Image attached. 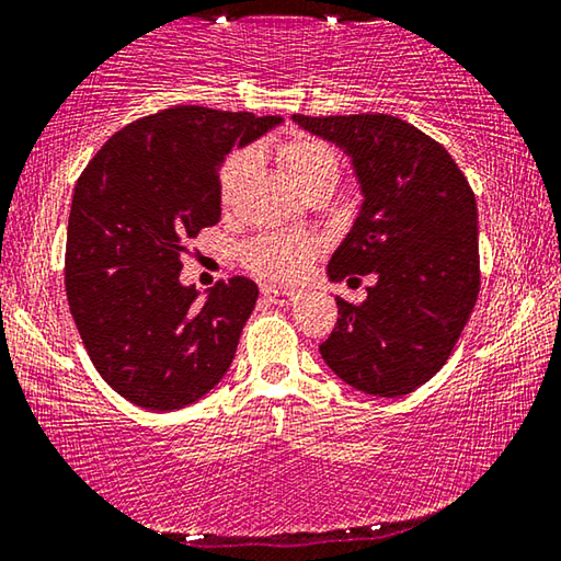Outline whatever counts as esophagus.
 I'll return each instance as SVG.
<instances>
[{
    "label": "esophagus",
    "instance_id": "esophagus-1",
    "mask_svg": "<svg viewBox=\"0 0 561 561\" xmlns=\"http://www.w3.org/2000/svg\"><path fill=\"white\" fill-rule=\"evenodd\" d=\"M264 297L270 305L274 307H291L299 299V291L295 289H277V287H266Z\"/></svg>",
    "mask_w": 561,
    "mask_h": 561
}]
</instances>
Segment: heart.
<instances>
[{
  "label": "heart",
  "instance_id": "b5f03b06",
  "mask_svg": "<svg viewBox=\"0 0 561 561\" xmlns=\"http://www.w3.org/2000/svg\"><path fill=\"white\" fill-rule=\"evenodd\" d=\"M282 159L291 180L305 194L317 190H334L342 176L340 154L327 141L309 135H287L277 145ZM254 167L252 149H234L219 169V197L232 202L242 190L249 172ZM319 242L305 234H262L244 247V264L254 274L272 282H295L305 277L309 266L317 260Z\"/></svg>",
  "mask_w": 561,
  "mask_h": 561
}]
</instances>
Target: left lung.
<instances>
[{
	"label": "left lung",
	"mask_w": 561,
	"mask_h": 561,
	"mask_svg": "<svg viewBox=\"0 0 561 561\" xmlns=\"http://www.w3.org/2000/svg\"><path fill=\"white\" fill-rule=\"evenodd\" d=\"M291 119L344 149L364 197L329 279H375L362 305L336 297L322 359L359 392H414L449 359L479 295L472 186L439 141L392 114Z\"/></svg>",
	"instance_id": "1"
}]
</instances>
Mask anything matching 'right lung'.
<instances>
[{
    "mask_svg": "<svg viewBox=\"0 0 561 561\" xmlns=\"http://www.w3.org/2000/svg\"><path fill=\"white\" fill-rule=\"evenodd\" d=\"M282 117L182 104L127 124L77 180L65 287L87 354L131 404L172 412L215 389L260 289L180 282L186 239L221 217L219 167Z\"/></svg>",
    "mask_w": 561,
    "mask_h": 561,
    "instance_id": "add662e5",
    "label": "right lung"
}]
</instances>
